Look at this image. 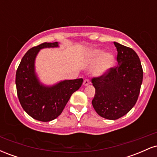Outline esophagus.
Listing matches in <instances>:
<instances>
[{
	"mask_svg": "<svg viewBox=\"0 0 157 157\" xmlns=\"http://www.w3.org/2000/svg\"><path fill=\"white\" fill-rule=\"evenodd\" d=\"M90 83V80L89 79H85L83 81V85L84 86H88Z\"/></svg>",
	"mask_w": 157,
	"mask_h": 157,
	"instance_id": "esophagus-1",
	"label": "esophagus"
}]
</instances>
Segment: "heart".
<instances>
[{
    "label": "heart",
    "instance_id": "1",
    "mask_svg": "<svg viewBox=\"0 0 157 157\" xmlns=\"http://www.w3.org/2000/svg\"><path fill=\"white\" fill-rule=\"evenodd\" d=\"M92 56L95 60H99L103 57L99 63L98 66L95 68V73L97 75H101L105 72L106 70L109 69L113 63V56L111 55H104V52L101 50H95L92 53Z\"/></svg>",
    "mask_w": 157,
    "mask_h": 157
}]
</instances>
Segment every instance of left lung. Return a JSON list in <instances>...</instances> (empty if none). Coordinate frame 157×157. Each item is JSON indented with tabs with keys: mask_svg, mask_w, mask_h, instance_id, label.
<instances>
[{
	"mask_svg": "<svg viewBox=\"0 0 157 157\" xmlns=\"http://www.w3.org/2000/svg\"><path fill=\"white\" fill-rule=\"evenodd\" d=\"M113 44L117 50V66L91 79L96 90L92 105L108 120H117L131 111L137 101L143 78L137 54L130 47Z\"/></svg>",
	"mask_w": 157,
	"mask_h": 157,
	"instance_id": "obj_1",
	"label": "left lung"
}]
</instances>
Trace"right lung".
<instances>
[{
  "label": "right lung",
  "mask_w": 157,
  "mask_h": 157,
  "mask_svg": "<svg viewBox=\"0 0 157 157\" xmlns=\"http://www.w3.org/2000/svg\"><path fill=\"white\" fill-rule=\"evenodd\" d=\"M57 42H45L30 48L25 54L16 71L15 83L20 103L35 120L48 122L63 111L71 94L80 89L83 80H64L52 87L40 84L35 74L34 63L40 48L57 47Z\"/></svg>",
  "instance_id": "add662e5"
}]
</instances>
